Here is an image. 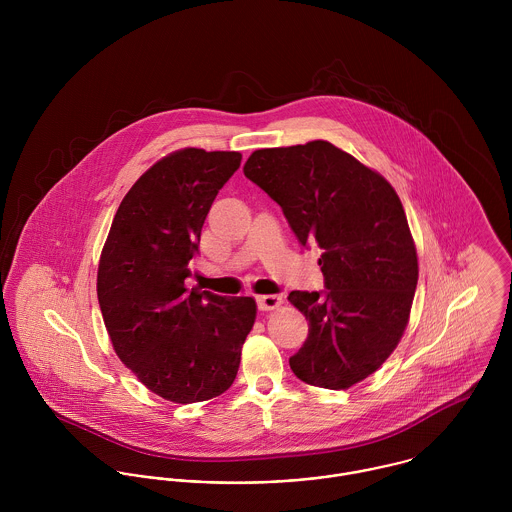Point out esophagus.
<instances>
[{
    "mask_svg": "<svg viewBox=\"0 0 512 512\" xmlns=\"http://www.w3.org/2000/svg\"><path fill=\"white\" fill-rule=\"evenodd\" d=\"M256 303H258V309L262 311H270V309H276L284 303L282 295H276V293H268V295H258L256 297Z\"/></svg>",
    "mask_w": 512,
    "mask_h": 512,
    "instance_id": "obj_1",
    "label": "esophagus"
}]
</instances>
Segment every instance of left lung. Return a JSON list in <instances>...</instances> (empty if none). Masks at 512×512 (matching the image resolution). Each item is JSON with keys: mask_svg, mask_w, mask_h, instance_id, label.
<instances>
[{"mask_svg": "<svg viewBox=\"0 0 512 512\" xmlns=\"http://www.w3.org/2000/svg\"><path fill=\"white\" fill-rule=\"evenodd\" d=\"M244 175L284 211L299 244H317L325 292H292L309 335L290 359L313 386L345 390L396 349L418 284V256L392 185L339 147L256 149Z\"/></svg>", "mask_w": 512, "mask_h": 512, "instance_id": "left-lung-1", "label": "left lung"}]
</instances>
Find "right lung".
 <instances>
[{
    "instance_id": "add662e5",
    "label": "right lung",
    "mask_w": 512,
    "mask_h": 512,
    "mask_svg": "<svg viewBox=\"0 0 512 512\" xmlns=\"http://www.w3.org/2000/svg\"><path fill=\"white\" fill-rule=\"evenodd\" d=\"M238 151L185 147L151 165L112 220L98 264V303L120 361L157 396L193 404L236 378L256 319L252 297L185 286L201 228Z\"/></svg>"
}]
</instances>
